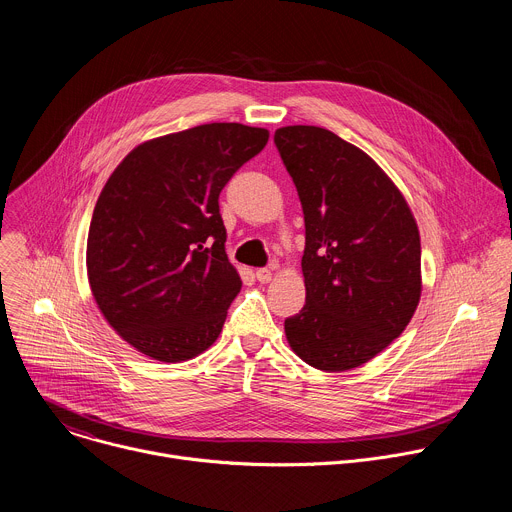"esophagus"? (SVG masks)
<instances>
[{
  "instance_id": "34e87169",
  "label": "esophagus",
  "mask_w": 512,
  "mask_h": 512,
  "mask_svg": "<svg viewBox=\"0 0 512 512\" xmlns=\"http://www.w3.org/2000/svg\"><path fill=\"white\" fill-rule=\"evenodd\" d=\"M255 277H257V281H261V283H269L271 277H273V271H271V269H257V271H255Z\"/></svg>"
}]
</instances>
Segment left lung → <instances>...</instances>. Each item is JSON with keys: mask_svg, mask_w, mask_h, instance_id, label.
Instances as JSON below:
<instances>
[{"mask_svg": "<svg viewBox=\"0 0 512 512\" xmlns=\"http://www.w3.org/2000/svg\"><path fill=\"white\" fill-rule=\"evenodd\" d=\"M306 221V306L285 320L304 362L342 373L383 352L421 298L415 216L387 172L356 145L316 125L273 135Z\"/></svg>", "mask_w": 512, "mask_h": 512, "instance_id": "obj_1", "label": "left lung"}]
</instances>
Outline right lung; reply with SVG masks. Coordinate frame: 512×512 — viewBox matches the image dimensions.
Masks as SVG:
<instances>
[{
	"instance_id": "add662e5",
	"label": "right lung",
	"mask_w": 512,
	"mask_h": 512,
	"mask_svg": "<svg viewBox=\"0 0 512 512\" xmlns=\"http://www.w3.org/2000/svg\"><path fill=\"white\" fill-rule=\"evenodd\" d=\"M267 139L243 123L160 135L135 145L105 182L87 277L103 318L137 352L184 362L221 334L243 281L225 253L218 194Z\"/></svg>"
}]
</instances>
